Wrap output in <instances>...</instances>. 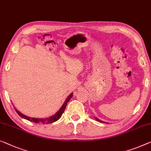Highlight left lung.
<instances>
[{"mask_svg": "<svg viewBox=\"0 0 151 151\" xmlns=\"http://www.w3.org/2000/svg\"><path fill=\"white\" fill-rule=\"evenodd\" d=\"M95 119H96V120L98 121H100V122H102V123H106V122H104V121H100V119H98V118H96V117H95Z\"/></svg>", "mask_w": 151, "mask_h": 151, "instance_id": "obj_1", "label": "left lung"}]
</instances>
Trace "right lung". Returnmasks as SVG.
I'll list each match as a JSON object with an SVG mask.
<instances>
[{
  "label": "right lung",
  "mask_w": 151,
  "mask_h": 151,
  "mask_svg": "<svg viewBox=\"0 0 151 151\" xmlns=\"http://www.w3.org/2000/svg\"><path fill=\"white\" fill-rule=\"evenodd\" d=\"M73 93H72L70 94L68 96V97L66 98V100H65V102L63 105L62 106V107L60 108L59 111H58L55 114H53V115L49 116V117H47V118H33V117H30V116H28L26 115H24V114H22V112H20L19 111H18L17 110L15 109V111L17 112V113L19 114V115L21 116V117L24 118L26 119V120L28 121H30L31 122H33V123H39V124H48V123H53L55 122V121H58V119H59L60 117L62 116V114H63V112H64L65 109H66V106H67V103L69 102V100H70L71 98L73 97Z\"/></svg>",
  "instance_id": "right-lung-1"
}]
</instances>
